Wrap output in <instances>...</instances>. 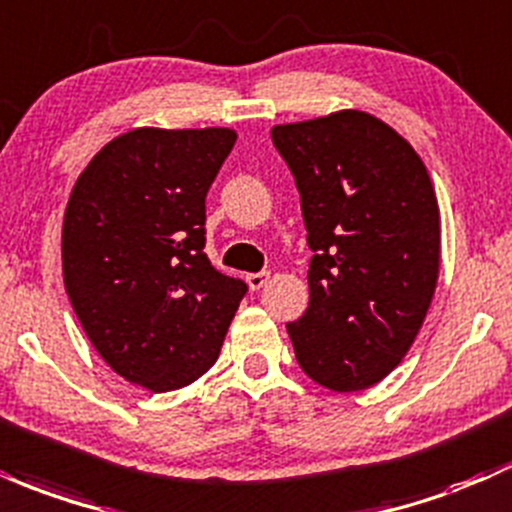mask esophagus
<instances>
[{"label": "esophagus", "instance_id": "obj_1", "mask_svg": "<svg viewBox=\"0 0 512 512\" xmlns=\"http://www.w3.org/2000/svg\"><path fill=\"white\" fill-rule=\"evenodd\" d=\"M247 286H250L252 291H260L262 286L269 282V274L267 272H255V274H247Z\"/></svg>", "mask_w": 512, "mask_h": 512}]
</instances>
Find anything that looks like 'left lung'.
I'll return each mask as SVG.
<instances>
[{"label":"left lung","mask_w":512,"mask_h":512,"mask_svg":"<svg viewBox=\"0 0 512 512\" xmlns=\"http://www.w3.org/2000/svg\"><path fill=\"white\" fill-rule=\"evenodd\" d=\"M301 194L306 313L296 362L330 391L379 384L411 350L440 274V206L423 160L376 116L342 109L272 128Z\"/></svg>","instance_id":"1"}]
</instances>
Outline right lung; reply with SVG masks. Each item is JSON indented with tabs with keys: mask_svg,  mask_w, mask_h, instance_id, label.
I'll list each match as a JSON object with an SVG mask.
<instances>
[{
	"mask_svg": "<svg viewBox=\"0 0 512 512\" xmlns=\"http://www.w3.org/2000/svg\"><path fill=\"white\" fill-rule=\"evenodd\" d=\"M233 128H133L109 140L72 187L63 277L101 359L165 393L213 367L247 286L206 257V192Z\"/></svg>",
	"mask_w": 512,
	"mask_h": 512,
	"instance_id": "right-lung-1",
	"label": "right lung"
}]
</instances>
